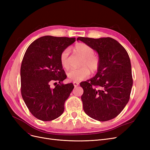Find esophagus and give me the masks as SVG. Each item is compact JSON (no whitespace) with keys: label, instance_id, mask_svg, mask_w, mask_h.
Wrapping results in <instances>:
<instances>
[{"label":"esophagus","instance_id":"esophagus-1","mask_svg":"<svg viewBox=\"0 0 150 150\" xmlns=\"http://www.w3.org/2000/svg\"><path fill=\"white\" fill-rule=\"evenodd\" d=\"M73 84H74V86H75V87H76V86H79V83H78V82H73Z\"/></svg>","mask_w":150,"mask_h":150}]
</instances>
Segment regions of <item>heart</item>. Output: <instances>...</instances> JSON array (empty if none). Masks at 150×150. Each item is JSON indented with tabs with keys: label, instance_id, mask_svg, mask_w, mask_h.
Wrapping results in <instances>:
<instances>
[{
	"label": "heart",
	"instance_id": "obj_1",
	"mask_svg": "<svg viewBox=\"0 0 150 150\" xmlns=\"http://www.w3.org/2000/svg\"><path fill=\"white\" fill-rule=\"evenodd\" d=\"M74 51L80 56L83 57L81 62V66L79 69H72L68 72L67 77L70 80L81 81L87 78L90 75V71L92 72H96L98 71L101 64V60L97 56L94 55L93 49L84 43H78L73 47ZM69 50L66 49L63 51L60 56L61 64L63 68L69 69Z\"/></svg>",
	"mask_w": 150,
	"mask_h": 150
}]
</instances>
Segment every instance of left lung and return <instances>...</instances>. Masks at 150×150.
Segmentation results:
<instances>
[{"label":"left lung","mask_w":150,"mask_h":150,"mask_svg":"<svg viewBox=\"0 0 150 150\" xmlns=\"http://www.w3.org/2000/svg\"><path fill=\"white\" fill-rule=\"evenodd\" d=\"M77 40L96 51L101 64L94 78L80 83L85 113L93 119L106 121L115 118L125 108L133 86L130 59L126 49L111 38Z\"/></svg>","instance_id":"1"}]
</instances>
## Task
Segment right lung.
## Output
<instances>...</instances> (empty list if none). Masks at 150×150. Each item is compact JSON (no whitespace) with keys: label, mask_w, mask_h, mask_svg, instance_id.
<instances>
[{"label":"right lung","mask_w":150,"mask_h":150,"mask_svg":"<svg viewBox=\"0 0 150 150\" xmlns=\"http://www.w3.org/2000/svg\"><path fill=\"white\" fill-rule=\"evenodd\" d=\"M75 40L74 38L46 35L34 40L26 50L21 67V91L29 111L38 120L52 121L64 112L74 85L61 84L67 76L60 56ZM56 81L60 84L52 88L51 84Z\"/></svg>","instance_id":"1"}]
</instances>
